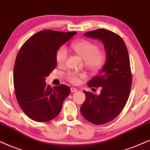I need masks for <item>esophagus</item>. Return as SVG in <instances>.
<instances>
[{"instance_id":"1","label":"esophagus","mask_w":150,"mask_h":150,"mask_svg":"<svg viewBox=\"0 0 150 150\" xmlns=\"http://www.w3.org/2000/svg\"><path fill=\"white\" fill-rule=\"evenodd\" d=\"M71 91L72 93L76 92V91H77V88H74V87H71Z\"/></svg>"}]
</instances>
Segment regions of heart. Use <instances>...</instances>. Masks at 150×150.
<instances>
[{
  "mask_svg": "<svg viewBox=\"0 0 150 150\" xmlns=\"http://www.w3.org/2000/svg\"><path fill=\"white\" fill-rule=\"evenodd\" d=\"M73 50L78 55L84 59V66L91 71H98L105 65L107 54L104 50H100L98 45L92 41L83 39L73 43L71 45ZM69 52L64 46L60 47L55 54L56 62L59 66H64L66 63ZM65 78L71 84H79L80 78H84L86 75L83 73L69 71L65 75Z\"/></svg>",
  "mask_w": 150,
  "mask_h": 150,
  "instance_id": "b5f03b06",
  "label": "heart"
}]
</instances>
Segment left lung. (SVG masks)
I'll return each instance as SVG.
<instances>
[{
    "label": "left lung",
    "mask_w": 150,
    "mask_h": 150,
    "mask_svg": "<svg viewBox=\"0 0 150 150\" xmlns=\"http://www.w3.org/2000/svg\"><path fill=\"white\" fill-rule=\"evenodd\" d=\"M84 36L101 40L107 52L105 64L87 84L101 86L100 94L84 91L86 100L80 108L85 119L99 125L113 120L126 105L132 82L129 57L123 39L110 30L98 29Z\"/></svg>",
    "instance_id": "8db88e82"
}]
</instances>
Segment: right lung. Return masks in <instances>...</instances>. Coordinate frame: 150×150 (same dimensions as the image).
I'll return each mask as SVG.
<instances>
[{
	"mask_svg": "<svg viewBox=\"0 0 150 150\" xmlns=\"http://www.w3.org/2000/svg\"><path fill=\"white\" fill-rule=\"evenodd\" d=\"M77 33L45 30L30 37L17 54L14 68L16 100L32 120L47 122L57 116L71 93L65 84L53 88L45 77L56 68L57 50Z\"/></svg>",
	"mask_w": 150,
	"mask_h": 150,
	"instance_id": "right-lung-1",
	"label": "right lung"
}]
</instances>
